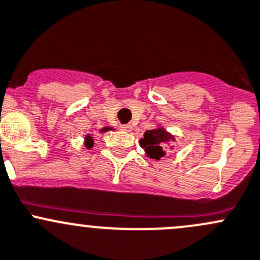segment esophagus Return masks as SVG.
<instances>
[{
  "mask_svg": "<svg viewBox=\"0 0 260 260\" xmlns=\"http://www.w3.org/2000/svg\"><path fill=\"white\" fill-rule=\"evenodd\" d=\"M120 129L124 131V132H129L131 129H132V125L131 124H120Z\"/></svg>",
  "mask_w": 260,
  "mask_h": 260,
  "instance_id": "obj_1",
  "label": "esophagus"
}]
</instances>
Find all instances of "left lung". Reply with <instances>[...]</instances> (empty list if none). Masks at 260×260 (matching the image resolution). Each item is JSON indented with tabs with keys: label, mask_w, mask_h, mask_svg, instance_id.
Returning a JSON list of instances; mask_svg holds the SVG:
<instances>
[{
	"label": "left lung",
	"mask_w": 260,
	"mask_h": 260,
	"mask_svg": "<svg viewBox=\"0 0 260 260\" xmlns=\"http://www.w3.org/2000/svg\"><path fill=\"white\" fill-rule=\"evenodd\" d=\"M170 140L174 141V137L166 132L164 128H157V129L146 131L143 138L140 141V145L145 148L147 156L154 159H161L162 157L166 156L167 151L165 145Z\"/></svg>",
	"instance_id": "8db88e82"
}]
</instances>
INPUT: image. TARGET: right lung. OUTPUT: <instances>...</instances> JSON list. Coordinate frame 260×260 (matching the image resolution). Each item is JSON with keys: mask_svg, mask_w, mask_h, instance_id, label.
<instances>
[{"mask_svg": "<svg viewBox=\"0 0 260 260\" xmlns=\"http://www.w3.org/2000/svg\"><path fill=\"white\" fill-rule=\"evenodd\" d=\"M109 129H112V128H109V127H106V128H103V129H101V132H107V131H109ZM86 147H88V148H90V147H93V138L90 137V136H86Z\"/></svg>", "mask_w": 260, "mask_h": 260, "instance_id": "1", "label": "right lung"}]
</instances>
